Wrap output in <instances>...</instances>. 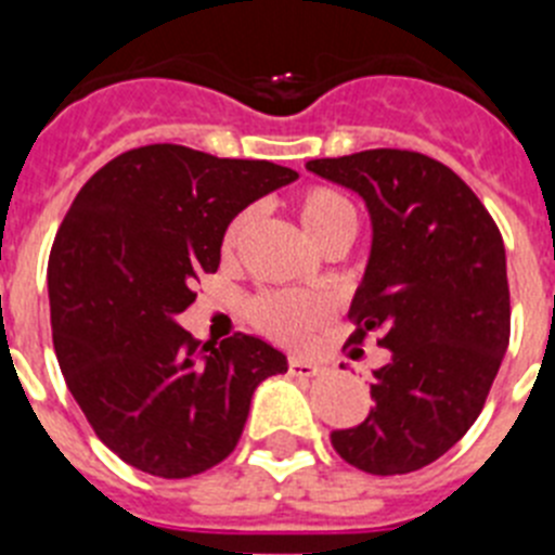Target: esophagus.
<instances>
[{
  "instance_id": "esophagus-1",
  "label": "esophagus",
  "mask_w": 555,
  "mask_h": 555,
  "mask_svg": "<svg viewBox=\"0 0 555 555\" xmlns=\"http://www.w3.org/2000/svg\"><path fill=\"white\" fill-rule=\"evenodd\" d=\"M288 372L300 377H313V375H320V364L306 361V358H292V361H288Z\"/></svg>"
}]
</instances>
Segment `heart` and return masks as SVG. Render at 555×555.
I'll list each match as a JSON object with an SVG mask.
<instances>
[{"mask_svg":"<svg viewBox=\"0 0 555 555\" xmlns=\"http://www.w3.org/2000/svg\"><path fill=\"white\" fill-rule=\"evenodd\" d=\"M297 217H300L302 228H306L308 238L317 247L327 238L345 235L350 238L358 230V214L356 205L341 194V191L331 189V185H311L297 197ZM249 222V210H242L238 217L230 222L228 233H224V253H233L242 242L244 230ZM253 322L269 333L278 341L286 345H300L306 341L308 333L322 322V306L313 297L300 292H267L249 308Z\"/></svg>","mask_w":555,"mask_h":555,"instance_id":"1","label":"heart"}]
</instances>
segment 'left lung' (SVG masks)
Returning a JSON list of instances; mask_svg holds the SVG:
<instances>
[{"label":"left lung","instance_id":"left-lung-1","mask_svg":"<svg viewBox=\"0 0 555 555\" xmlns=\"http://www.w3.org/2000/svg\"><path fill=\"white\" fill-rule=\"evenodd\" d=\"M306 169L366 203L372 249L347 345L377 333L389 350L372 372L375 409L356 428L333 430V450L372 475L414 473L467 434L506 356L503 235L473 189L423 152L366 150Z\"/></svg>","mask_w":555,"mask_h":555}]
</instances>
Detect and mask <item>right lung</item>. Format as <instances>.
Returning a JSON list of instances; mask_svg holds the SVG:
<instances>
[{
  "instance_id": "add662e5",
  "label": "right lung",
  "mask_w": 555,
  "mask_h": 555,
  "mask_svg": "<svg viewBox=\"0 0 555 555\" xmlns=\"http://www.w3.org/2000/svg\"><path fill=\"white\" fill-rule=\"evenodd\" d=\"M297 180L269 160L180 144L121 152L88 180L49 255L52 341L102 442L141 473L191 478L242 439L261 380L288 370L263 338L199 341L178 325L249 203Z\"/></svg>"
}]
</instances>
